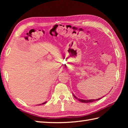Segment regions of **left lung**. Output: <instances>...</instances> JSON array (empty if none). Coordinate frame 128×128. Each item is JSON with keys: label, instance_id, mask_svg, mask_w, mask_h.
Wrapping results in <instances>:
<instances>
[{"label": "left lung", "instance_id": "8db88e82", "mask_svg": "<svg viewBox=\"0 0 128 128\" xmlns=\"http://www.w3.org/2000/svg\"><path fill=\"white\" fill-rule=\"evenodd\" d=\"M72 94H73V96L74 97V98H75L76 99H77L78 100H79L80 102H83V103H91V102H94V101H96V100H100V98H102V97H101V98H98V99H96V100H94V99H91V100H83V99H80V98H78L76 96H75V95ZM103 97H104V96H103Z\"/></svg>", "mask_w": 128, "mask_h": 128}]
</instances>
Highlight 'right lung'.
<instances>
[{"mask_svg":"<svg viewBox=\"0 0 128 128\" xmlns=\"http://www.w3.org/2000/svg\"><path fill=\"white\" fill-rule=\"evenodd\" d=\"M47 103V101H46V102H43V103H41V104H40V105H41V104H45V103ZM39 105V104H38Z\"/></svg>","mask_w":128,"mask_h":128,"instance_id":"add662e5","label":"right lung"}]
</instances>
